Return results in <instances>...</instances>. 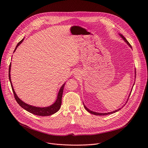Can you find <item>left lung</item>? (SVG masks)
<instances>
[{
  "label": "left lung",
  "mask_w": 148,
  "mask_h": 148,
  "mask_svg": "<svg viewBox=\"0 0 148 148\" xmlns=\"http://www.w3.org/2000/svg\"><path fill=\"white\" fill-rule=\"evenodd\" d=\"M121 36H122V38L124 39V41H125V42H126V43L132 48V46H131V45L129 44V42L127 41V40L122 35H120ZM135 74H136V72H135ZM131 94V93H130ZM130 95H129V96H130ZM129 99V98H128ZM84 108L86 109V110L88 112H89V113H91V114H95V115H99V116H105V115H107V114H112V113H116V112H118L119 110H120V109H117V110H115V111H114V112H109V113H97V112H92V111H91L90 110H89V109H88L87 107L84 105Z\"/></svg>",
  "instance_id": "8db88e82"
}]
</instances>
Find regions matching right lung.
<instances>
[{
	"label": "right lung",
	"instance_id": "add662e5",
	"mask_svg": "<svg viewBox=\"0 0 148 148\" xmlns=\"http://www.w3.org/2000/svg\"><path fill=\"white\" fill-rule=\"evenodd\" d=\"M23 41V39H22L20 42H18V44H17V45H16V48L14 50V52L16 49L17 47ZM10 66H11V63L10 64L9 67V81L10 82L12 89V91H13V95H14V97H15V99L16 101L19 104V106L22 107L23 109H24L26 111H28L29 113H31L34 114H35V115H37V116H50L51 114L56 113V112H57L60 110L61 105L62 96L63 90H64V86H65V83L61 86V88L59 91V92L58 94L57 100L53 104H52L51 106H50L49 107H38L32 106L29 105L28 104H26L25 103L22 101L16 95V93L14 91V89H13V86H12V82H11V79H10Z\"/></svg>",
	"mask_w": 148,
	"mask_h": 148
}]
</instances>
